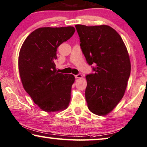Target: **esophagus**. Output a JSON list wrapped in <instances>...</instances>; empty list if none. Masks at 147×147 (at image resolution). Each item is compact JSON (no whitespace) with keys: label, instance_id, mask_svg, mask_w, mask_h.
Masks as SVG:
<instances>
[{"label":"esophagus","instance_id":"obj_1","mask_svg":"<svg viewBox=\"0 0 147 147\" xmlns=\"http://www.w3.org/2000/svg\"><path fill=\"white\" fill-rule=\"evenodd\" d=\"M75 78L76 79H78V78H82L83 76H82V75H81V74H77V75H75Z\"/></svg>","mask_w":147,"mask_h":147}]
</instances>
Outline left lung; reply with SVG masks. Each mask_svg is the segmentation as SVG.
I'll use <instances>...</instances> for the list:
<instances>
[{
    "label": "left lung",
    "mask_w": 147,
    "mask_h": 147,
    "mask_svg": "<svg viewBox=\"0 0 147 147\" xmlns=\"http://www.w3.org/2000/svg\"><path fill=\"white\" fill-rule=\"evenodd\" d=\"M80 48L94 74H88L86 99L91 112L105 115L124 95L131 73V62L121 36L107 25H76Z\"/></svg>",
    "instance_id": "obj_1"
}]
</instances>
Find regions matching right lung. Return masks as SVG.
<instances>
[{
    "label": "right lung",
    "instance_id": "right-lung-1",
    "mask_svg": "<svg viewBox=\"0 0 147 147\" xmlns=\"http://www.w3.org/2000/svg\"><path fill=\"white\" fill-rule=\"evenodd\" d=\"M75 31L72 26L40 28L26 38L21 47L18 69L23 87L44 111L63 110L69 105L75 77L58 73L55 61L58 47Z\"/></svg>",
    "mask_w": 147,
    "mask_h": 147
}]
</instances>
